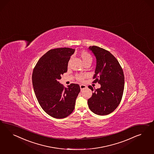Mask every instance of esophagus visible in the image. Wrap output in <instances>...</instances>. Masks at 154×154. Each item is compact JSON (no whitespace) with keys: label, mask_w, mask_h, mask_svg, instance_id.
Instances as JSON below:
<instances>
[{"label":"esophagus","mask_w":154,"mask_h":154,"mask_svg":"<svg viewBox=\"0 0 154 154\" xmlns=\"http://www.w3.org/2000/svg\"><path fill=\"white\" fill-rule=\"evenodd\" d=\"M86 88V86L85 85H80V89L81 90H82V89H85Z\"/></svg>","instance_id":"34e87169"}]
</instances>
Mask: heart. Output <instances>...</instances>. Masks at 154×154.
<instances>
[{"label":"heart","mask_w":154,"mask_h":154,"mask_svg":"<svg viewBox=\"0 0 154 154\" xmlns=\"http://www.w3.org/2000/svg\"><path fill=\"white\" fill-rule=\"evenodd\" d=\"M79 55L81 56L82 60L83 61L84 64L88 61H92V56L90 55V54L86 51H81L79 53ZM86 77V75L84 74H79L76 75L75 79L79 81H83L84 79Z\"/></svg>","instance_id":"heart-1"}]
</instances>
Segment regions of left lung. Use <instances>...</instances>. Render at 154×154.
Here are the masks:
<instances>
[{
    "label": "left lung",
    "mask_w": 154,
    "mask_h": 154,
    "mask_svg": "<svg viewBox=\"0 0 154 154\" xmlns=\"http://www.w3.org/2000/svg\"><path fill=\"white\" fill-rule=\"evenodd\" d=\"M97 59L93 83L100 84L95 89L88 103L90 109L98 115H107L115 110L120 103L124 89V75L116 58L109 51L95 46L89 47ZM92 91L91 86H88Z\"/></svg>",
    "instance_id": "8db88e82"
}]
</instances>
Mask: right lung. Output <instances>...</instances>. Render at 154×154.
Returning <instances> with one entry per match:
<instances>
[{"label": "right lung", "instance_id": "right-lung-1", "mask_svg": "<svg viewBox=\"0 0 154 154\" xmlns=\"http://www.w3.org/2000/svg\"><path fill=\"white\" fill-rule=\"evenodd\" d=\"M75 51L66 47L50 50L39 59L33 70L32 82L38 102L45 112L56 119L65 118L72 113L80 92L78 84H70L66 88L59 82L67 72Z\"/></svg>", "mask_w": 154, "mask_h": 154}]
</instances>
